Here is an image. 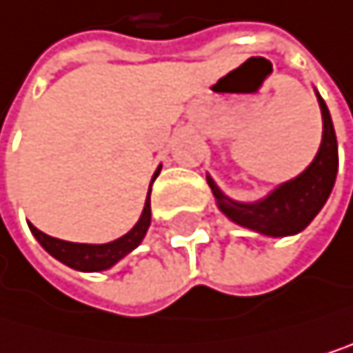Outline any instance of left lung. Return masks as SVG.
Returning <instances> with one entry per match:
<instances>
[{"instance_id":"obj_1","label":"left lung","mask_w":353,"mask_h":353,"mask_svg":"<svg viewBox=\"0 0 353 353\" xmlns=\"http://www.w3.org/2000/svg\"><path fill=\"white\" fill-rule=\"evenodd\" d=\"M318 103L322 111L324 130L314 162L299 176L276 187L268 198L252 204L229 200L208 176V185L225 216H229L242 227L252 229L256 234L272 236V238L299 234L314 221V216L322 210V206L330 196L339 168V151H337V137H334L332 119L320 94H318Z\"/></svg>"}]
</instances>
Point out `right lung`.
<instances>
[{"mask_svg":"<svg viewBox=\"0 0 353 353\" xmlns=\"http://www.w3.org/2000/svg\"><path fill=\"white\" fill-rule=\"evenodd\" d=\"M162 166L155 170L151 183L157 179L160 174ZM151 187L147 193V200H145V208L141 212V219L137 221V225L130 229L126 236H121L109 244H75V242H67V240H59V238H52L39 229L35 225L29 223L31 234L35 236V240L43 246V250H48L54 259H59L65 265L79 270V272H103L113 268L119 259H124L128 252H132L145 238L147 229L151 225Z\"/></svg>","mask_w":353,"mask_h":353,"instance_id":"1","label":"right lung"}]
</instances>
